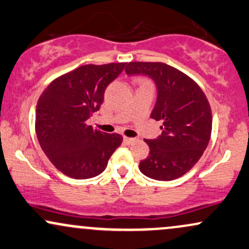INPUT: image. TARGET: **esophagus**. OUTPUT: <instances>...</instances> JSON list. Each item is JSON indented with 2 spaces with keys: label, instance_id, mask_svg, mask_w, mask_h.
Returning a JSON list of instances; mask_svg holds the SVG:
<instances>
[{
  "label": "esophagus",
  "instance_id": "obj_1",
  "mask_svg": "<svg viewBox=\"0 0 249 249\" xmlns=\"http://www.w3.org/2000/svg\"><path fill=\"white\" fill-rule=\"evenodd\" d=\"M137 142L136 138H128V137H124V142L126 143V145H132Z\"/></svg>",
  "mask_w": 249,
  "mask_h": 249
}]
</instances>
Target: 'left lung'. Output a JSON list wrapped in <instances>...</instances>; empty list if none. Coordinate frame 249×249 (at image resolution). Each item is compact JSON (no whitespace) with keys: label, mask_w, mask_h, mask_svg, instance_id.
<instances>
[{"label":"left lung","mask_w":249,"mask_h":249,"mask_svg":"<svg viewBox=\"0 0 249 249\" xmlns=\"http://www.w3.org/2000/svg\"><path fill=\"white\" fill-rule=\"evenodd\" d=\"M128 75L143 74L158 87V100L151 118L162 122V133L145 139L149 154L140 161L143 175L172 181L193 168L210 142L212 112L208 98L195 81L163 62H128Z\"/></svg>","instance_id":"obj_1"}]
</instances>
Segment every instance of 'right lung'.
Masks as SVG:
<instances>
[{
  "instance_id": "right-lung-1",
  "label": "right lung",
  "mask_w": 249,
  "mask_h": 249,
  "mask_svg": "<svg viewBox=\"0 0 249 249\" xmlns=\"http://www.w3.org/2000/svg\"><path fill=\"white\" fill-rule=\"evenodd\" d=\"M126 62L85 65L56 77L39 97L36 133L56 169L76 179L97 176L121 146L118 133H104L87 124L104 100V91Z\"/></svg>"
}]
</instances>
